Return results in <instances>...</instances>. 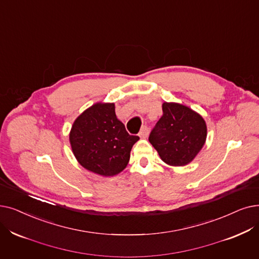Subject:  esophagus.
<instances>
[{
	"mask_svg": "<svg viewBox=\"0 0 259 259\" xmlns=\"http://www.w3.org/2000/svg\"><path fill=\"white\" fill-rule=\"evenodd\" d=\"M148 132H149L148 128L146 127V126H144V127H142V129H141V131L139 133V136H140L141 139H146V138H147V136H148Z\"/></svg>",
	"mask_w": 259,
	"mask_h": 259,
	"instance_id": "obj_1",
	"label": "esophagus"
}]
</instances>
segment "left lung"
Returning <instances> with one entry per match:
<instances>
[{"mask_svg": "<svg viewBox=\"0 0 259 259\" xmlns=\"http://www.w3.org/2000/svg\"><path fill=\"white\" fill-rule=\"evenodd\" d=\"M163 115L149 136L161 160L169 166L192 162L207 137L206 122L199 113L178 103H163Z\"/></svg>", "mask_w": 259, "mask_h": 259, "instance_id": "left-lung-1", "label": "left lung"}]
</instances>
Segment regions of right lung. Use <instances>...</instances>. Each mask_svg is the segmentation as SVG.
<instances>
[{
	"label": "right lung",
	"instance_id": "obj_1",
	"mask_svg": "<svg viewBox=\"0 0 259 259\" xmlns=\"http://www.w3.org/2000/svg\"><path fill=\"white\" fill-rule=\"evenodd\" d=\"M139 140L130 136L116 117L113 103H96L84 110L70 132V144L78 163L104 177H113L125 169L132 146Z\"/></svg>",
	"mask_w": 259,
	"mask_h": 259
}]
</instances>
